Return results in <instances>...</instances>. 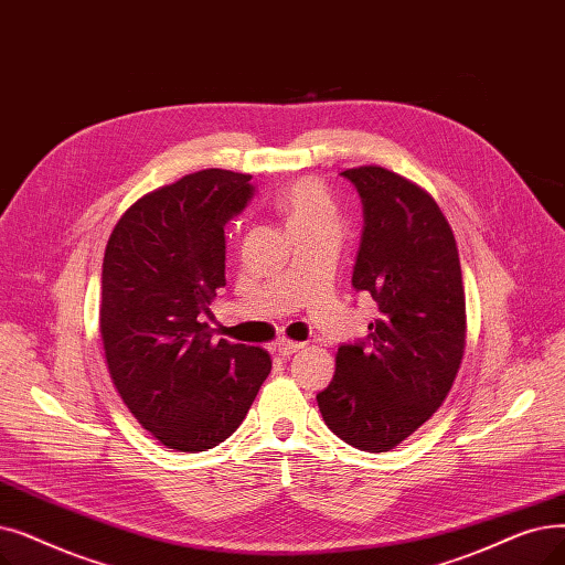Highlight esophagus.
<instances>
[{"mask_svg":"<svg viewBox=\"0 0 565 565\" xmlns=\"http://www.w3.org/2000/svg\"><path fill=\"white\" fill-rule=\"evenodd\" d=\"M300 349H305V343H300V341H288V339H281V341H277V343H275V351H277V355H281V358L292 355V353H298Z\"/></svg>","mask_w":565,"mask_h":565,"instance_id":"1","label":"esophagus"}]
</instances>
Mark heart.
Segmentation results:
<instances>
[{"label": "heart", "instance_id": "obj_1", "mask_svg": "<svg viewBox=\"0 0 565 565\" xmlns=\"http://www.w3.org/2000/svg\"><path fill=\"white\" fill-rule=\"evenodd\" d=\"M277 207L281 210L288 231L339 226V212L326 186L313 178H300L286 184L277 193Z\"/></svg>", "mask_w": 565, "mask_h": 565}]
</instances>
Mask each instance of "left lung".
<instances>
[{"mask_svg": "<svg viewBox=\"0 0 565 565\" xmlns=\"http://www.w3.org/2000/svg\"><path fill=\"white\" fill-rule=\"evenodd\" d=\"M358 189L364 228L353 288L381 316L358 343H341L330 385L318 392L326 425L349 446L387 452L446 402L466 347L457 242L418 184L381 166L341 173Z\"/></svg>", "mask_w": 565, "mask_h": 565, "instance_id": "left-lung-1", "label": "left lung"}]
</instances>
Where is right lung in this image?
Wrapping results in <instances>:
<instances>
[{"label": "right lung", "mask_w": 565, "mask_h": 565, "mask_svg": "<svg viewBox=\"0 0 565 565\" xmlns=\"http://www.w3.org/2000/svg\"><path fill=\"white\" fill-rule=\"evenodd\" d=\"M252 175L207 168L138 199L110 233L99 330L110 379L159 444L203 452L226 440L273 370L267 351L214 339L203 313L226 286L224 226Z\"/></svg>", "instance_id": "add662e5"}]
</instances>
